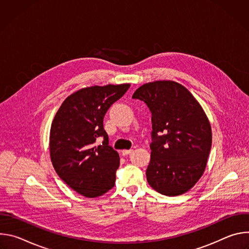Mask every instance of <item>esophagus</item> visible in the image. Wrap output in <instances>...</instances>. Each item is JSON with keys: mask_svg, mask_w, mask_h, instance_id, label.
<instances>
[{"mask_svg": "<svg viewBox=\"0 0 249 249\" xmlns=\"http://www.w3.org/2000/svg\"><path fill=\"white\" fill-rule=\"evenodd\" d=\"M132 152H133V150H122V151H121V154H122V156H128V155H130Z\"/></svg>", "mask_w": 249, "mask_h": 249, "instance_id": "34e87169", "label": "esophagus"}]
</instances>
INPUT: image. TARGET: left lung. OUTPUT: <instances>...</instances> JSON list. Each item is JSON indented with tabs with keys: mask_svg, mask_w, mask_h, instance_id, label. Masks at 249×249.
Masks as SVG:
<instances>
[{
	"mask_svg": "<svg viewBox=\"0 0 249 249\" xmlns=\"http://www.w3.org/2000/svg\"><path fill=\"white\" fill-rule=\"evenodd\" d=\"M132 97L145 101L152 112L150 186L166 196L186 193L203 175L212 146L211 124L201 104L173 81L147 83Z\"/></svg>",
	"mask_w": 249,
	"mask_h": 249,
	"instance_id": "obj_1",
	"label": "left lung"
}]
</instances>
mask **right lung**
Masks as SVG:
<instances>
[{"label": "right lung", "mask_w": 249, "mask_h": 249, "mask_svg": "<svg viewBox=\"0 0 249 249\" xmlns=\"http://www.w3.org/2000/svg\"><path fill=\"white\" fill-rule=\"evenodd\" d=\"M130 84L83 88L61 104L50 129L49 151L60 178L87 198L101 196L115 185L119 155L108 146L103 118ZM104 138L102 145L97 139Z\"/></svg>", "instance_id": "add662e5"}]
</instances>
